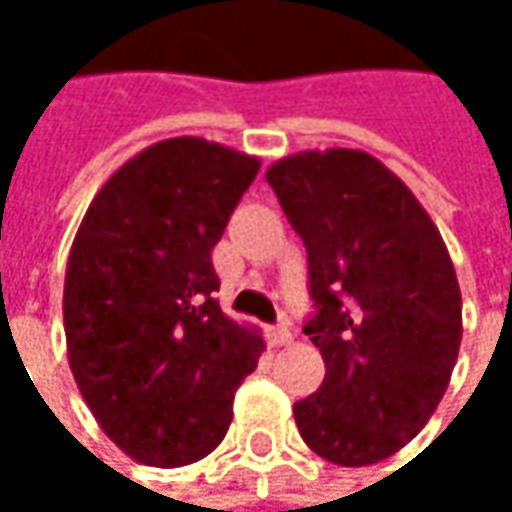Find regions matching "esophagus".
Segmentation results:
<instances>
[{
  "mask_svg": "<svg viewBox=\"0 0 512 512\" xmlns=\"http://www.w3.org/2000/svg\"><path fill=\"white\" fill-rule=\"evenodd\" d=\"M266 338H269V344H272V347H284V344H290V338H293V335H290V329H287V326H272V329L266 332Z\"/></svg>",
  "mask_w": 512,
  "mask_h": 512,
  "instance_id": "34e87169",
  "label": "esophagus"
}]
</instances>
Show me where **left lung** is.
Wrapping results in <instances>:
<instances>
[{"label": "left lung", "instance_id": "8db88e82", "mask_svg": "<svg viewBox=\"0 0 512 512\" xmlns=\"http://www.w3.org/2000/svg\"><path fill=\"white\" fill-rule=\"evenodd\" d=\"M308 249L323 385L293 406L305 445L361 468L397 454L442 403L462 341L448 246L412 189L353 148L302 151L266 168Z\"/></svg>", "mask_w": 512, "mask_h": 512}]
</instances>
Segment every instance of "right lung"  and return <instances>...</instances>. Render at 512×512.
I'll list each match as a JSON object with an SVG mask.
<instances>
[{"label": "right lung", "instance_id": "add662e5", "mask_svg": "<svg viewBox=\"0 0 512 512\" xmlns=\"http://www.w3.org/2000/svg\"><path fill=\"white\" fill-rule=\"evenodd\" d=\"M260 159L177 136L127 159L88 204L64 272L73 379L136 462L177 468L219 448L234 391L266 350L213 293V246Z\"/></svg>", "mask_w": 512, "mask_h": 512}]
</instances>
